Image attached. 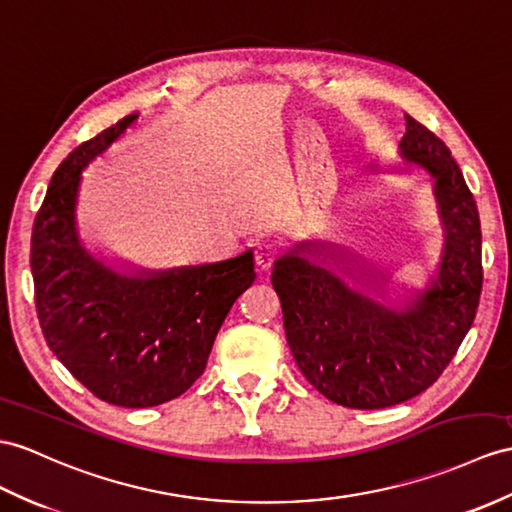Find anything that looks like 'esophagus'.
<instances>
[{
    "instance_id": "1",
    "label": "esophagus",
    "mask_w": 512,
    "mask_h": 512,
    "mask_svg": "<svg viewBox=\"0 0 512 512\" xmlns=\"http://www.w3.org/2000/svg\"><path fill=\"white\" fill-rule=\"evenodd\" d=\"M276 254H278L276 243L269 241V239L258 241V243H256V249H254L256 267H258L260 271H267V269L273 265V260H276Z\"/></svg>"
}]
</instances>
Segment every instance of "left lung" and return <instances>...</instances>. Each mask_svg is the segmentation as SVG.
Masks as SVG:
<instances>
[{
    "label": "left lung",
    "mask_w": 512,
    "mask_h": 512,
    "mask_svg": "<svg viewBox=\"0 0 512 512\" xmlns=\"http://www.w3.org/2000/svg\"><path fill=\"white\" fill-rule=\"evenodd\" d=\"M400 156L430 176L445 232L439 273L413 304L402 310L384 306L305 256L317 253L324 262L330 257L345 276L376 280L339 245L297 243L271 271L299 371L330 402L347 408H386L426 391L456 356L480 302L478 208L450 149L406 115ZM378 276L381 282L371 291L384 297L389 278Z\"/></svg>",
    "instance_id": "left-lung-1"
}]
</instances>
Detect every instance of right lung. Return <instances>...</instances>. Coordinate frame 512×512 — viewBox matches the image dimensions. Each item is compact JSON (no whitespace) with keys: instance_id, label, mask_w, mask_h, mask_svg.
Here are the masks:
<instances>
[{"instance_id":"add662e5","label":"right lung","mask_w":512,"mask_h":512,"mask_svg":"<svg viewBox=\"0 0 512 512\" xmlns=\"http://www.w3.org/2000/svg\"><path fill=\"white\" fill-rule=\"evenodd\" d=\"M139 115H128L60 162L32 228L30 267L45 341L99 400L147 408L182 395L202 376L232 304L256 280L254 254L132 276L80 243L82 169Z\"/></svg>"}]
</instances>
